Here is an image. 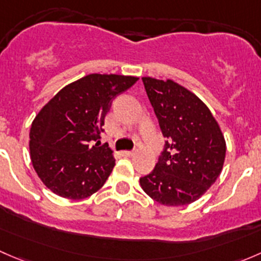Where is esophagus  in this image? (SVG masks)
Wrapping results in <instances>:
<instances>
[{
	"mask_svg": "<svg viewBox=\"0 0 261 261\" xmlns=\"http://www.w3.org/2000/svg\"><path fill=\"white\" fill-rule=\"evenodd\" d=\"M121 154L123 155V156H133L134 155V151H130V150H123Z\"/></svg>",
	"mask_w": 261,
	"mask_h": 261,
	"instance_id": "obj_1",
	"label": "esophagus"
}]
</instances>
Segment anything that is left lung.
Instances as JSON below:
<instances>
[{"label":"left lung","instance_id":"1","mask_svg":"<svg viewBox=\"0 0 261 261\" xmlns=\"http://www.w3.org/2000/svg\"><path fill=\"white\" fill-rule=\"evenodd\" d=\"M144 87L159 121L164 150L140 186L154 201L178 207L197 201L222 170L226 143L208 107L175 83L144 77Z\"/></svg>","mask_w":261,"mask_h":261}]
</instances>
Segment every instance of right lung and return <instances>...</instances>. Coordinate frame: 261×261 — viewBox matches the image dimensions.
Returning <instances> with one entry per match:
<instances>
[{
	"label": "right lung",
	"mask_w": 261,
	"mask_h": 261,
	"mask_svg": "<svg viewBox=\"0 0 261 261\" xmlns=\"http://www.w3.org/2000/svg\"><path fill=\"white\" fill-rule=\"evenodd\" d=\"M138 77L89 74L68 84L36 115L30 158L36 174L55 194L83 199L96 193L115 167L109 145L98 146L105 117L116 96Z\"/></svg>",
	"instance_id": "add662e5"
}]
</instances>
